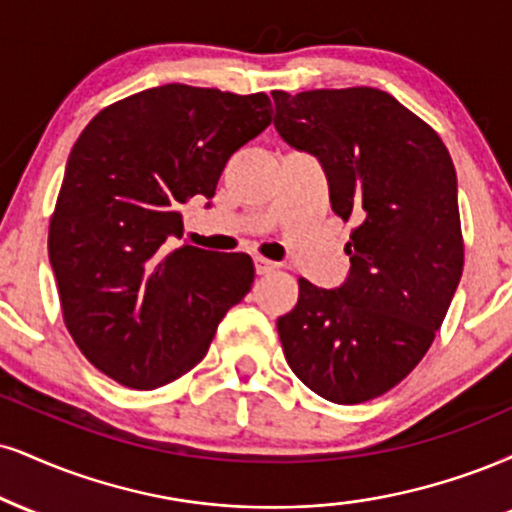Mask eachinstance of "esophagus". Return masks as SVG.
Returning <instances> with one entry per match:
<instances>
[{
	"label": "esophagus",
	"mask_w": 512,
	"mask_h": 512,
	"mask_svg": "<svg viewBox=\"0 0 512 512\" xmlns=\"http://www.w3.org/2000/svg\"><path fill=\"white\" fill-rule=\"evenodd\" d=\"M276 267H279V264L276 262H272V260H267V257H255V269H257V274H272V272H276Z\"/></svg>",
	"instance_id": "34e87169"
}]
</instances>
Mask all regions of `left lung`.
I'll use <instances>...</instances> for the list:
<instances>
[{"label":"left lung","mask_w":512,"mask_h":512,"mask_svg":"<svg viewBox=\"0 0 512 512\" xmlns=\"http://www.w3.org/2000/svg\"><path fill=\"white\" fill-rule=\"evenodd\" d=\"M274 126L319 157L331 207L355 219L350 276L298 281L276 329L307 389L338 405L391 391L420 365L463 276L455 166L439 133L377 88L274 90Z\"/></svg>","instance_id":"left-lung-1"}]
</instances>
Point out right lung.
Listing matches in <instances>:
<instances>
[{
  "label": "right lung",
  "mask_w": 512,
  "mask_h": 512,
  "mask_svg": "<svg viewBox=\"0 0 512 512\" xmlns=\"http://www.w3.org/2000/svg\"><path fill=\"white\" fill-rule=\"evenodd\" d=\"M272 123L264 92L169 83L104 107L73 145L49 219L64 324L109 379L152 391L190 372L255 281L245 252L178 245V207Z\"/></svg>",
  "instance_id": "add662e5"
}]
</instances>
